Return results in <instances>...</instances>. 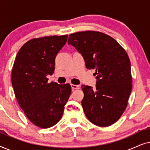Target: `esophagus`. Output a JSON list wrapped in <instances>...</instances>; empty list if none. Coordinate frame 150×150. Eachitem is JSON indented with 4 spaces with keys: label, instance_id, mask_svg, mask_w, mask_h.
<instances>
[{
    "label": "esophagus",
    "instance_id": "1",
    "mask_svg": "<svg viewBox=\"0 0 150 150\" xmlns=\"http://www.w3.org/2000/svg\"><path fill=\"white\" fill-rule=\"evenodd\" d=\"M71 87L72 90H75V89H79L80 88V86L76 85H71Z\"/></svg>",
    "mask_w": 150,
    "mask_h": 150
}]
</instances>
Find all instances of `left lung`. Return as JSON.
<instances>
[{"label": "left lung", "instance_id": "left-lung-1", "mask_svg": "<svg viewBox=\"0 0 150 150\" xmlns=\"http://www.w3.org/2000/svg\"><path fill=\"white\" fill-rule=\"evenodd\" d=\"M67 43L82 54L87 69H96V89L81 86L86 117L96 126H110L126 110L132 91L128 54L115 40L98 31L70 34Z\"/></svg>", "mask_w": 150, "mask_h": 150}]
</instances>
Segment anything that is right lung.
<instances>
[{
    "label": "right lung",
    "instance_id": "add662e5",
    "mask_svg": "<svg viewBox=\"0 0 150 150\" xmlns=\"http://www.w3.org/2000/svg\"><path fill=\"white\" fill-rule=\"evenodd\" d=\"M67 35L35 38L18 51L11 74L16 98L27 118L35 126L48 128L61 120L70 96L69 84L48 83L54 71L55 58Z\"/></svg>",
    "mask_w": 150,
    "mask_h": 150
}]
</instances>
